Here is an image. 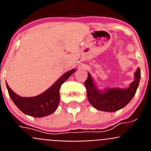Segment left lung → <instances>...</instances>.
I'll return each instance as SVG.
<instances>
[{
  "mask_svg": "<svg viewBox=\"0 0 151 151\" xmlns=\"http://www.w3.org/2000/svg\"><path fill=\"white\" fill-rule=\"evenodd\" d=\"M141 78V69H138L134 73V80L127 89H106L101 92L94 86L90 73L85 82L87 90L88 99L91 104L97 110L106 112H114L120 110L129 104L135 94Z\"/></svg>",
  "mask_w": 151,
  "mask_h": 151,
  "instance_id": "1",
  "label": "left lung"
}]
</instances>
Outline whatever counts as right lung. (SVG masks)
Here are the masks:
<instances>
[{
	"mask_svg": "<svg viewBox=\"0 0 151 151\" xmlns=\"http://www.w3.org/2000/svg\"><path fill=\"white\" fill-rule=\"evenodd\" d=\"M74 72L75 69H73L66 73L48 90L35 97H20L14 93L6 84L8 93L16 106L25 114L33 117L47 116L57 110L60 102L61 85Z\"/></svg>",
	"mask_w": 151,
	"mask_h": 151,
	"instance_id": "1",
	"label": "right lung"
}]
</instances>
